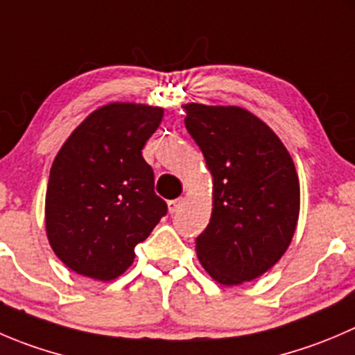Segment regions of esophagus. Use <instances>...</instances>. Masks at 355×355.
Wrapping results in <instances>:
<instances>
[{
    "mask_svg": "<svg viewBox=\"0 0 355 355\" xmlns=\"http://www.w3.org/2000/svg\"><path fill=\"white\" fill-rule=\"evenodd\" d=\"M182 202H184V199L178 198V199H171V201H168V211L170 213H177L178 208L182 206Z\"/></svg>",
    "mask_w": 355,
    "mask_h": 355,
    "instance_id": "1",
    "label": "esophagus"
}]
</instances>
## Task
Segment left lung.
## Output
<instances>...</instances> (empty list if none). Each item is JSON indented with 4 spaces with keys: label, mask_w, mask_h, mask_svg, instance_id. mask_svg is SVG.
<instances>
[{
    "label": "left lung",
    "mask_w": 355,
    "mask_h": 355,
    "mask_svg": "<svg viewBox=\"0 0 355 355\" xmlns=\"http://www.w3.org/2000/svg\"><path fill=\"white\" fill-rule=\"evenodd\" d=\"M185 128L213 177V209L196 253L223 286L253 281L281 260L300 213L297 168L279 137L237 105L185 104Z\"/></svg>",
    "instance_id": "1"
}]
</instances>
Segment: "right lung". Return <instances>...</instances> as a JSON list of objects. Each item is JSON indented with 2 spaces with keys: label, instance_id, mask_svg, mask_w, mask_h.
I'll return each instance as SVG.
<instances>
[{
  "label": "right lung",
  "instance_id": "obj_1",
  "mask_svg": "<svg viewBox=\"0 0 355 355\" xmlns=\"http://www.w3.org/2000/svg\"><path fill=\"white\" fill-rule=\"evenodd\" d=\"M164 109L112 102L92 112L55 156L44 199L53 253L76 274L121 276L168 206L154 192L142 149Z\"/></svg>",
  "mask_w": 355,
  "mask_h": 355
}]
</instances>
